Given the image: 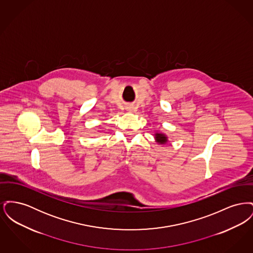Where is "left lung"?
I'll use <instances>...</instances> for the list:
<instances>
[{"instance_id": "8db88e82", "label": "left lung", "mask_w": 253, "mask_h": 253, "mask_svg": "<svg viewBox=\"0 0 253 253\" xmlns=\"http://www.w3.org/2000/svg\"><path fill=\"white\" fill-rule=\"evenodd\" d=\"M155 140L157 144L164 145L168 143V136L166 133L162 132H155Z\"/></svg>"}]
</instances>
